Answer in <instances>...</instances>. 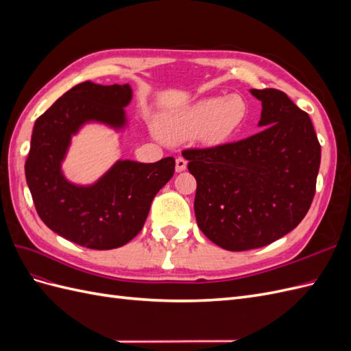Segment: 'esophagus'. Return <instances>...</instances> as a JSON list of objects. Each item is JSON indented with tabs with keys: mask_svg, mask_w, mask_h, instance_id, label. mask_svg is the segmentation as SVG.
I'll return each mask as SVG.
<instances>
[{
	"mask_svg": "<svg viewBox=\"0 0 351 351\" xmlns=\"http://www.w3.org/2000/svg\"><path fill=\"white\" fill-rule=\"evenodd\" d=\"M186 167H187V161H186V159H184L183 156H178V158L176 159V171H177V173H182V171H184Z\"/></svg>",
	"mask_w": 351,
	"mask_h": 351,
	"instance_id": "obj_1",
	"label": "esophagus"
}]
</instances>
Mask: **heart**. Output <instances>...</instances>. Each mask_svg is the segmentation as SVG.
I'll list each match as a JSON object with an SVG mask.
<instances>
[{"instance_id":"1","label":"heart","mask_w":351,"mask_h":351,"mask_svg":"<svg viewBox=\"0 0 351 351\" xmlns=\"http://www.w3.org/2000/svg\"><path fill=\"white\" fill-rule=\"evenodd\" d=\"M247 104L240 95L209 97L173 115L162 117L156 130L164 141L178 143L193 136L208 146L224 143L246 120Z\"/></svg>"}]
</instances>
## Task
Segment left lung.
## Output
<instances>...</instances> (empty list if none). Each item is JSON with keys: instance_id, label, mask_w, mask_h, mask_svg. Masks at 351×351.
I'll return each instance as SVG.
<instances>
[{"instance_id": "left-lung-1", "label": "left lung", "mask_w": 351, "mask_h": 351, "mask_svg": "<svg viewBox=\"0 0 351 351\" xmlns=\"http://www.w3.org/2000/svg\"><path fill=\"white\" fill-rule=\"evenodd\" d=\"M262 102V132L205 149H186L196 178L195 215L219 247H263L294 230L309 210L321 164L311 117L277 89H250Z\"/></svg>"}]
</instances>
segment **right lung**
Returning <instances> with one entry per match:
<instances>
[{
	"label": "right lung",
	"mask_w": 351,
	"mask_h": 351,
	"mask_svg": "<svg viewBox=\"0 0 351 351\" xmlns=\"http://www.w3.org/2000/svg\"><path fill=\"white\" fill-rule=\"evenodd\" d=\"M132 95L129 84L83 82L35 123L25 164L32 199L45 226L79 246L108 250L129 243L143 228L155 195L174 174L173 156L154 164L117 161L90 186L73 184L62 174L71 136L90 121L123 129Z\"/></svg>",
	"instance_id": "1"
}]
</instances>
